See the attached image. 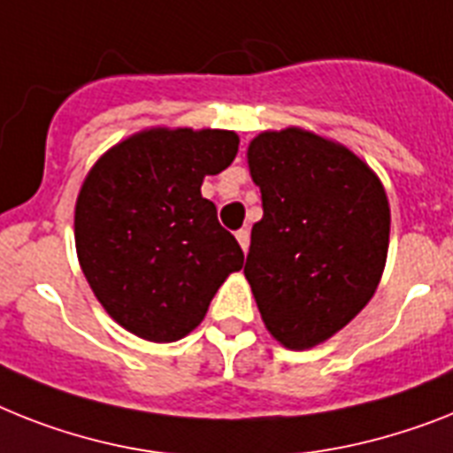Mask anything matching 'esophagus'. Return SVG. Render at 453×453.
I'll list each match as a JSON object with an SVG mask.
<instances>
[{"label":"esophagus","instance_id":"34e87169","mask_svg":"<svg viewBox=\"0 0 453 453\" xmlns=\"http://www.w3.org/2000/svg\"><path fill=\"white\" fill-rule=\"evenodd\" d=\"M235 238H238V242H241L242 252H248L250 248V231L248 229H241L238 234H235Z\"/></svg>","mask_w":453,"mask_h":453}]
</instances>
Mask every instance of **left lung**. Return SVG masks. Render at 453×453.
<instances>
[{
  "instance_id": "8db88e82",
  "label": "left lung",
  "mask_w": 453,
  "mask_h": 453,
  "mask_svg": "<svg viewBox=\"0 0 453 453\" xmlns=\"http://www.w3.org/2000/svg\"><path fill=\"white\" fill-rule=\"evenodd\" d=\"M264 218L252 226L245 278L268 334L312 349L372 298L388 252L382 180L342 143L301 127L248 145Z\"/></svg>"
}]
</instances>
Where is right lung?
I'll return each instance as SVG.
<instances>
[{
    "mask_svg": "<svg viewBox=\"0 0 453 453\" xmlns=\"http://www.w3.org/2000/svg\"><path fill=\"white\" fill-rule=\"evenodd\" d=\"M226 129L150 127L115 143L85 175L73 235L96 301L150 342L185 338L245 254L201 196L205 175L234 162Z\"/></svg>",
    "mask_w": 453,
    "mask_h": 453,
    "instance_id": "1",
    "label": "right lung"
}]
</instances>
